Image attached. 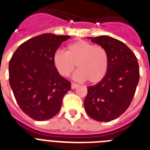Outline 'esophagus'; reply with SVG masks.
<instances>
[{
    "mask_svg": "<svg viewBox=\"0 0 150 150\" xmlns=\"http://www.w3.org/2000/svg\"><path fill=\"white\" fill-rule=\"evenodd\" d=\"M79 87V85L78 84H76V83H71V89H75L76 88H78Z\"/></svg>",
    "mask_w": 150,
    "mask_h": 150,
    "instance_id": "1",
    "label": "esophagus"
}]
</instances>
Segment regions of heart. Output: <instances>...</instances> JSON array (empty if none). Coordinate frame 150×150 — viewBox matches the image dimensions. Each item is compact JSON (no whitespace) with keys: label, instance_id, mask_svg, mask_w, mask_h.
Listing matches in <instances>:
<instances>
[{"label":"heart","instance_id":"1","mask_svg":"<svg viewBox=\"0 0 150 150\" xmlns=\"http://www.w3.org/2000/svg\"><path fill=\"white\" fill-rule=\"evenodd\" d=\"M53 62L59 73L64 77L72 72L76 64L79 69L75 73V79L94 84L101 81L106 75L109 58L103 46L78 40L68 45L65 52L56 51Z\"/></svg>","mask_w":150,"mask_h":150}]
</instances>
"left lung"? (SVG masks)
<instances>
[{"mask_svg":"<svg viewBox=\"0 0 150 150\" xmlns=\"http://www.w3.org/2000/svg\"><path fill=\"white\" fill-rule=\"evenodd\" d=\"M91 39L105 48L109 63L104 79L88 87L84 106L92 119L109 122L124 114L131 104L139 82V64L135 54L120 40L108 36Z\"/></svg>","mask_w":150,"mask_h":150,"instance_id":"8db88e82","label":"left lung"}]
</instances>
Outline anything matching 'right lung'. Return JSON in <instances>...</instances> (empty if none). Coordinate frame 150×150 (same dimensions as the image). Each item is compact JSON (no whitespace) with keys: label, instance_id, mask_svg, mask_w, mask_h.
<instances>
[{"label":"right lung","instance_id":"1","mask_svg":"<svg viewBox=\"0 0 150 150\" xmlns=\"http://www.w3.org/2000/svg\"><path fill=\"white\" fill-rule=\"evenodd\" d=\"M70 36L44 33L22 43L9 62V82L19 107L33 120L58 114L71 82L59 75L54 54Z\"/></svg>","mask_w":150,"mask_h":150}]
</instances>
